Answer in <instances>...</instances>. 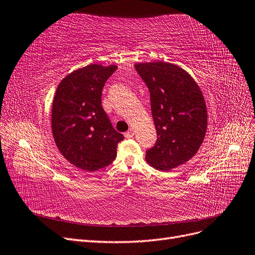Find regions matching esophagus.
<instances>
[{
  "label": "esophagus",
  "mask_w": 255,
  "mask_h": 255,
  "mask_svg": "<svg viewBox=\"0 0 255 255\" xmlns=\"http://www.w3.org/2000/svg\"><path fill=\"white\" fill-rule=\"evenodd\" d=\"M126 138H132L134 136V130L133 129H128L127 133H125Z\"/></svg>",
  "instance_id": "esophagus-1"
}]
</instances>
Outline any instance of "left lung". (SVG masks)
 Returning <instances> with one entry per match:
<instances>
[{
  "label": "left lung",
  "instance_id": "obj_1",
  "mask_svg": "<svg viewBox=\"0 0 255 255\" xmlns=\"http://www.w3.org/2000/svg\"><path fill=\"white\" fill-rule=\"evenodd\" d=\"M150 91L157 140L145 151L148 163L168 171L188 161L202 144L206 105L194 79L175 65L155 61L135 66Z\"/></svg>",
  "mask_w": 255,
  "mask_h": 255
}]
</instances>
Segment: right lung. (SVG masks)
Wrapping results in <instances>:
<instances>
[{"mask_svg":"<svg viewBox=\"0 0 255 255\" xmlns=\"http://www.w3.org/2000/svg\"><path fill=\"white\" fill-rule=\"evenodd\" d=\"M117 67L89 65L58 85L52 106L54 140L64 157L85 171L111 165L125 139L101 105L102 89Z\"/></svg>","mask_w":255,"mask_h":255,"instance_id":"right-lung-1","label":"right lung"}]
</instances>
